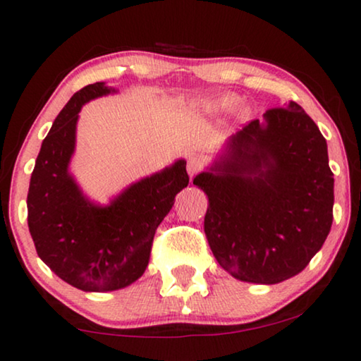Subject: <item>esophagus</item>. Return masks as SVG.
I'll return each mask as SVG.
<instances>
[{
	"label": "esophagus",
	"mask_w": 361,
	"mask_h": 361,
	"mask_svg": "<svg viewBox=\"0 0 361 361\" xmlns=\"http://www.w3.org/2000/svg\"><path fill=\"white\" fill-rule=\"evenodd\" d=\"M200 169H202V162H200V159H197V157H190V159L187 161V172H189L190 179H192V177H194Z\"/></svg>",
	"instance_id": "34e87169"
}]
</instances>
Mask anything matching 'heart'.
<instances>
[{
	"label": "heart",
	"mask_w": 361,
	"mask_h": 361,
	"mask_svg": "<svg viewBox=\"0 0 361 361\" xmlns=\"http://www.w3.org/2000/svg\"><path fill=\"white\" fill-rule=\"evenodd\" d=\"M236 102H238V98H236L235 95H224L220 98H216V100L214 102V106L215 108H231L233 105H236Z\"/></svg>",
	"instance_id": "heart-1"
}]
</instances>
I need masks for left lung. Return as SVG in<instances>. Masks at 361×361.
I'll use <instances>...</instances> for the list:
<instances>
[{"mask_svg": "<svg viewBox=\"0 0 361 361\" xmlns=\"http://www.w3.org/2000/svg\"><path fill=\"white\" fill-rule=\"evenodd\" d=\"M194 185L209 197L204 230L212 253L246 283L278 284L299 274L332 226L327 142L295 102L231 136Z\"/></svg>", "mask_w": 361, "mask_h": 361, "instance_id": "8db88e82", "label": "left lung"}]
</instances>
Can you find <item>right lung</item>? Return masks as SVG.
<instances>
[{
	"mask_svg": "<svg viewBox=\"0 0 361 361\" xmlns=\"http://www.w3.org/2000/svg\"><path fill=\"white\" fill-rule=\"evenodd\" d=\"M115 88L103 82L73 93L42 141L27 192V225L44 263L73 288H126L149 263L157 226L189 184L185 161L135 182L110 205L92 204L68 172L78 111Z\"/></svg>",
	"mask_w": 361,
	"mask_h": 361,
	"instance_id": "add662e5",
	"label": "right lung"
}]
</instances>
